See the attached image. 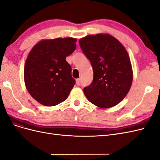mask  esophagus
Returning a JSON list of instances; mask_svg holds the SVG:
<instances>
[{
	"label": "esophagus",
	"mask_w": 160,
	"mask_h": 160,
	"mask_svg": "<svg viewBox=\"0 0 160 160\" xmlns=\"http://www.w3.org/2000/svg\"><path fill=\"white\" fill-rule=\"evenodd\" d=\"M76 83L77 85H80L81 84V81H80V79H76Z\"/></svg>",
	"instance_id": "1"
}]
</instances>
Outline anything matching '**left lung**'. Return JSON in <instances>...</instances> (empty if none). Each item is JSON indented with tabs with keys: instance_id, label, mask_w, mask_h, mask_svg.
<instances>
[{
	"instance_id": "left-lung-1",
	"label": "left lung",
	"mask_w": 160,
	"mask_h": 160,
	"mask_svg": "<svg viewBox=\"0 0 160 160\" xmlns=\"http://www.w3.org/2000/svg\"><path fill=\"white\" fill-rule=\"evenodd\" d=\"M79 43L93 70V81L84 88V94L99 108L113 107L125 98L132 83V67L126 49L108 34L87 36Z\"/></svg>"
}]
</instances>
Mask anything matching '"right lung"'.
<instances>
[{
	"mask_svg": "<svg viewBox=\"0 0 160 160\" xmlns=\"http://www.w3.org/2000/svg\"><path fill=\"white\" fill-rule=\"evenodd\" d=\"M76 38L42 40L28 54L24 79L28 93L38 103L54 106L68 98L75 84L66 57L76 49Z\"/></svg>",
	"mask_w": 160,
	"mask_h": 160,
	"instance_id": "add662e5",
	"label": "right lung"
}]
</instances>
